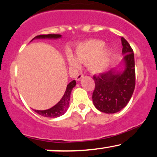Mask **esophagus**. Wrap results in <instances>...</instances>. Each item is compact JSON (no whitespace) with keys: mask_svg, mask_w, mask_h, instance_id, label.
Returning <instances> with one entry per match:
<instances>
[{"mask_svg":"<svg viewBox=\"0 0 157 157\" xmlns=\"http://www.w3.org/2000/svg\"><path fill=\"white\" fill-rule=\"evenodd\" d=\"M83 76H84L83 74H82V72H80V73L78 74V75H77L76 77H75V79H76L77 81H79L81 78H82V77H83Z\"/></svg>","mask_w":157,"mask_h":157,"instance_id":"obj_1","label":"esophagus"}]
</instances>
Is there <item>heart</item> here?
<instances>
[{
    "label": "heart",
    "mask_w": 157,
    "mask_h": 157,
    "mask_svg": "<svg viewBox=\"0 0 157 157\" xmlns=\"http://www.w3.org/2000/svg\"><path fill=\"white\" fill-rule=\"evenodd\" d=\"M105 43L100 40H89L77 46L75 55H68V61L72 66H77L78 62L87 63V68L90 72L100 74L105 71L111 62L113 49L104 47Z\"/></svg>",
    "instance_id": "1"
}]
</instances>
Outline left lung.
Listing matches in <instances>:
<instances>
[{"instance_id":"obj_1","label":"left lung","mask_w":157,"mask_h":157,"mask_svg":"<svg viewBox=\"0 0 157 157\" xmlns=\"http://www.w3.org/2000/svg\"><path fill=\"white\" fill-rule=\"evenodd\" d=\"M125 68L94 76L95 89L92 94L97 109L106 113L120 111L128 103L135 88V63L133 49L128 41L121 37Z\"/></svg>"}]
</instances>
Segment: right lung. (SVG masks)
Segmentation results:
<instances>
[{"label": "right lung", "instance_id": "1", "mask_svg": "<svg viewBox=\"0 0 157 157\" xmlns=\"http://www.w3.org/2000/svg\"><path fill=\"white\" fill-rule=\"evenodd\" d=\"M60 37V35H51V34H49V35H40L36 36L32 40H33L34 39H58ZM75 86H76V81L72 80L71 82H70L67 85L66 91H65L60 101L57 102L55 106L52 107L51 109L43 110V111L35 110V111L38 114L43 117H58L62 116L67 111L68 105H69L70 95H71V92L73 88Z\"/></svg>", "mask_w": 157, "mask_h": 157}]
</instances>
